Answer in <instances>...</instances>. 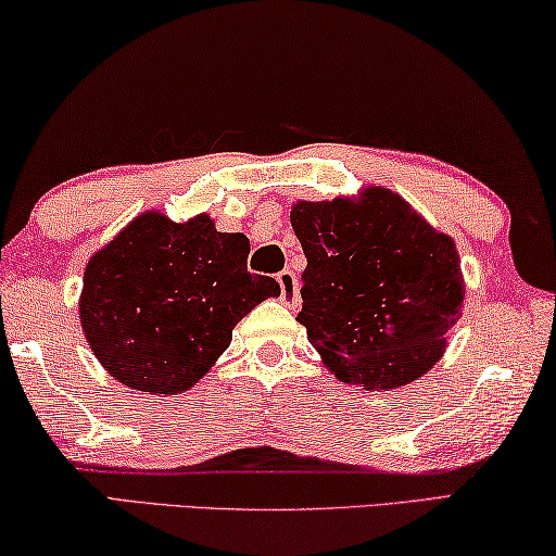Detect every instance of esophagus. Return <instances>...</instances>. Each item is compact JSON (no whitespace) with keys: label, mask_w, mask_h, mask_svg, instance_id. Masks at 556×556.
I'll return each mask as SVG.
<instances>
[{"label":"esophagus","mask_w":556,"mask_h":556,"mask_svg":"<svg viewBox=\"0 0 556 556\" xmlns=\"http://www.w3.org/2000/svg\"><path fill=\"white\" fill-rule=\"evenodd\" d=\"M278 286H280V300L286 305H298L300 300V288H298V278L293 270H280L278 273Z\"/></svg>","instance_id":"1"}]
</instances>
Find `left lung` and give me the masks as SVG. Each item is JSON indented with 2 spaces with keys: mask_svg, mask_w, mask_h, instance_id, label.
<instances>
[{
  "mask_svg": "<svg viewBox=\"0 0 556 556\" xmlns=\"http://www.w3.org/2000/svg\"><path fill=\"white\" fill-rule=\"evenodd\" d=\"M307 340L340 381L394 389L426 375L460 317V261L451 236L384 187L359 199L298 202Z\"/></svg>",
  "mask_w": 556,
  "mask_h": 556,
  "instance_id": "obj_1",
  "label": "left lung"
}]
</instances>
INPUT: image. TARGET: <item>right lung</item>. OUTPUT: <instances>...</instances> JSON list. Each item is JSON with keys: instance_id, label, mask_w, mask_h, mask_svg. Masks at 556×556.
<instances>
[{"instance_id": "right-lung-1", "label": "right lung", "mask_w": 556, "mask_h": 556, "mask_svg": "<svg viewBox=\"0 0 556 556\" xmlns=\"http://www.w3.org/2000/svg\"><path fill=\"white\" fill-rule=\"evenodd\" d=\"M251 243L206 214L185 224L160 212L132 218L88 261L78 315L90 350L125 387L181 394L231 344L243 315L280 295L245 268Z\"/></svg>"}]
</instances>
